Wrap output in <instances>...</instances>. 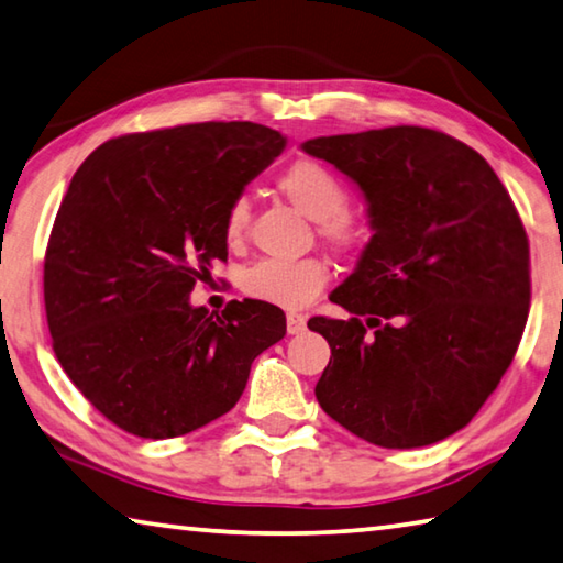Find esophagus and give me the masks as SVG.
<instances>
[{"label":"esophagus","mask_w":563,"mask_h":563,"mask_svg":"<svg viewBox=\"0 0 563 563\" xmlns=\"http://www.w3.org/2000/svg\"><path fill=\"white\" fill-rule=\"evenodd\" d=\"M303 329H307V317H303V313H297V311L287 313V331L289 333H301Z\"/></svg>","instance_id":"1"}]
</instances>
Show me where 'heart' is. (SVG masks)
Here are the masks:
<instances>
[{
    "label": "heart",
    "instance_id": "obj_1",
    "mask_svg": "<svg viewBox=\"0 0 563 563\" xmlns=\"http://www.w3.org/2000/svg\"><path fill=\"white\" fill-rule=\"evenodd\" d=\"M276 187L294 207L319 222V234L341 252H358L366 246L371 230L358 214L349 210L351 195L346 183L319 161L291 163L276 177ZM250 222V205L244 197L230 202L222 220L227 244H240ZM329 282V269L321 260H260L246 266L242 289L256 301L284 309H299L317 299Z\"/></svg>",
    "mask_w": 563,
    "mask_h": 563
}]
</instances>
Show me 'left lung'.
Masks as SVG:
<instances>
[{
	"instance_id": "8db88e82",
	"label": "left lung",
	"mask_w": 563,
	"mask_h": 563,
	"mask_svg": "<svg viewBox=\"0 0 563 563\" xmlns=\"http://www.w3.org/2000/svg\"><path fill=\"white\" fill-rule=\"evenodd\" d=\"M368 200L371 236L313 317L331 346L317 383L327 416L380 448L432 445L495 393L527 327L529 240L507 187L477 151L420 125L313 137Z\"/></svg>"
}]
</instances>
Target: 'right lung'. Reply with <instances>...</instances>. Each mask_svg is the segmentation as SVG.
<instances>
[{
	"mask_svg": "<svg viewBox=\"0 0 563 563\" xmlns=\"http://www.w3.org/2000/svg\"><path fill=\"white\" fill-rule=\"evenodd\" d=\"M284 145L260 123H187L111 137L74 173L46 244V323L66 376L113 426L147 440L207 426L284 339L274 303L190 307L227 262V207Z\"/></svg>",
	"mask_w": 563,
	"mask_h": 563,
	"instance_id": "add662e5",
	"label": "right lung"
}]
</instances>
